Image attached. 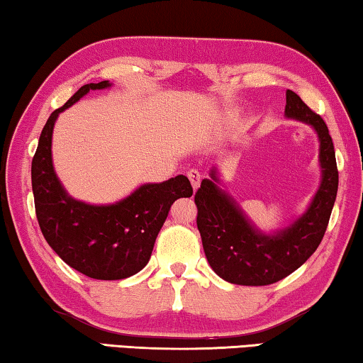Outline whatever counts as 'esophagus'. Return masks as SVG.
I'll use <instances>...</instances> for the list:
<instances>
[{"label": "esophagus", "mask_w": 363, "mask_h": 363, "mask_svg": "<svg viewBox=\"0 0 363 363\" xmlns=\"http://www.w3.org/2000/svg\"><path fill=\"white\" fill-rule=\"evenodd\" d=\"M187 177H189V181H191L192 187L194 189H199L200 181H202V174H200V171L199 169H189L187 171Z\"/></svg>", "instance_id": "obj_1"}]
</instances>
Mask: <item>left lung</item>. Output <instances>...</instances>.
Returning a JSON list of instances; mask_svg holds the SVG:
<instances>
[{
    "instance_id": "8db88e82",
    "label": "left lung",
    "mask_w": 363,
    "mask_h": 363,
    "mask_svg": "<svg viewBox=\"0 0 363 363\" xmlns=\"http://www.w3.org/2000/svg\"><path fill=\"white\" fill-rule=\"evenodd\" d=\"M286 116L316 130L323 172L312 205L294 224L273 235L258 233L233 199L218 189L215 171H211V179H203L195 192L197 228L206 260L213 272L233 284L267 286L289 276L316 250L330 223L339 172L326 123L292 90L286 91Z\"/></svg>"
}]
</instances>
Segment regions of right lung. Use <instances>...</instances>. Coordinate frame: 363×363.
Masks as SVG:
<instances>
[{
  "mask_svg": "<svg viewBox=\"0 0 363 363\" xmlns=\"http://www.w3.org/2000/svg\"><path fill=\"white\" fill-rule=\"evenodd\" d=\"M106 87L108 80L84 85L51 113L32 160V191L43 238L62 262L89 278L113 281L129 278L145 267L171 205L191 197L194 191L186 176H176L140 186L114 205H87L69 197L51 161L55 121L90 90Z\"/></svg>",
  "mask_w": 363,
  "mask_h": 363,
  "instance_id": "obj_1",
  "label": "right lung"
}]
</instances>
